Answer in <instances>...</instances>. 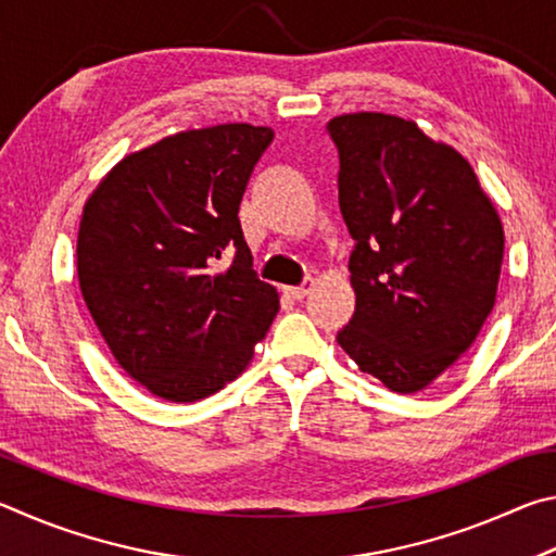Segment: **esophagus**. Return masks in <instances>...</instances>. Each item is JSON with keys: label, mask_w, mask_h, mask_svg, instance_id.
I'll return each mask as SVG.
<instances>
[{"label": "esophagus", "mask_w": 556, "mask_h": 556, "mask_svg": "<svg viewBox=\"0 0 556 556\" xmlns=\"http://www.w3.org/2000/svg\"><path fill=\"white\" fill-rule=\"evenodd\" d=\"M312 289H314V279H306L304 285H301V287H287V289H285V294H287L289 299L301 301L304 296H308V291H312Z\"/></svg>", "instance_id": "1"}]
</instances>
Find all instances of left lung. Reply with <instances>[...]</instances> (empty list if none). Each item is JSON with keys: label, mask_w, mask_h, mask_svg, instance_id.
Here are the masks:
<instances>
[{"label": "left lung", "mask_w": 556, "mask_h": 556, "mask_svg": "<svg viewBox=\"0 0 556 556\" xmlns=\"http://www.w3.org/2000/svg\"><path fill=\"white\" fill-rule=\"evenodd\" d=\"M328 135L355 240V312L336 341L388 390L419 392L468 351L493 312L501 215L473 166L414 119L351 112L328 122Z\"/></svg>", "instance_id": "1"}]
</instances>
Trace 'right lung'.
Here are the masks:
<instances>
[{"instance_id": "1", "label": "right lung", "mask_w": 556, "mask_h": 556, "mask_svg": "<svg viewBox=\"0 0 556 556\" xmlns=\"http://www.w3.org/2000/svg\"><path fill=\"white\" fill-rule=\"evenodd\" d=\"M271 137L248 122L176 131L117 162L83 205V299L119 368L156 397L223 390L279 312L238 218ZM223 254L236 255L225 270Z\"/></svg>"}]
</instances>
